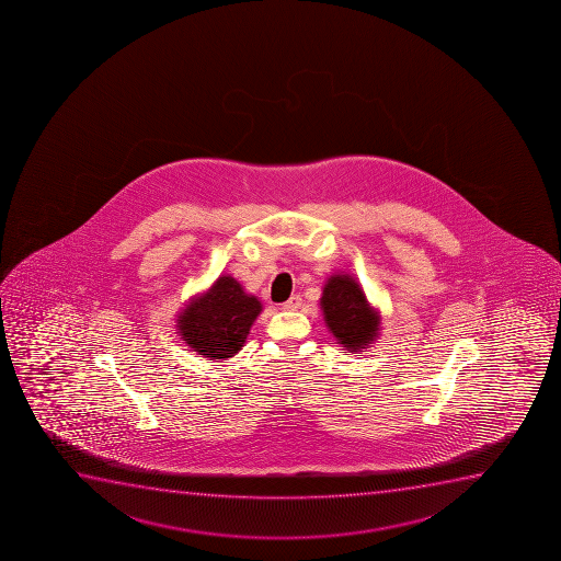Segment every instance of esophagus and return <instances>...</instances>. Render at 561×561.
I'll use <instances>...</instances> for the list:
<instances>
[{
    "label": "esophagus",
    "mask_w": 561,
    "mask_h": 561,
    "mask_svg": "<svg viewBox=\"0 0 561 561\" xmlns=\"http://www.w3.org/2000/svg\"><path fill=\"white\" fill-rule=\"evenodd\" d=\"M300 304H302V298L298 297V295H295V297H290L289 300H287V302L282 304V310H298V308H300Z\"/></svg>",
    "instance_id": "34e87169"
}]
</instances>
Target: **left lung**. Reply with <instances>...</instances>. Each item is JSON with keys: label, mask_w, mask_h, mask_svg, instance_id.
<instances>
[{"label": "left lung", "mask_w": 561, "mask_h": 561, "mask_svg": "<svg viewBox=\"0 0 561 561\" xmlns=\"http://www.w3.org/2000/svg\"><path fill=\"white\" fill-rule=\"evenodd\" d=\"M321 310L332 336L350 353L366 350L379 337L381 316L350 274H332L327 279Z\"/></svg>", "instance_id": "left-lung-1"}]
</instances>
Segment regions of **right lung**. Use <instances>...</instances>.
Segmentation results:
<instances>
[{
  "label": "right lung",
  "mask_w": 561,
  "mask_h": 561,
  "mask_svg": "<svg viewBox=\"0 0 561 561\" xmlns=\"http://www.w3.org/2000/svg\"><path fill=\"white\" fill-rule=\"evenodd\" d=\"M263 304L232 276H219L180 310L176 329L187 347L208 360H227L244 347Z\"/></svg>",
  "instance_id": "obj_1"
}]
</instances>
